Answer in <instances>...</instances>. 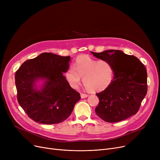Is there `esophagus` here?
Listing matches in <instances>:
<instances>
[{
    "label": "esophagus",
    "instance_id": "obj_1",
    "mask_svg": "<svg viewBox=\"0 0 160 160\" xmlns=\"http://www.w3.org/2000/svg\"><path fill=\"white\" fill-rule=\"evenodd\" d=\"M80 96H81V98H85L88 97L89 96V95L86 94V93H81V94H80Z\"/></svg>",
    "mask_w": 160,
    "mask_h": 160
}]
</instances>
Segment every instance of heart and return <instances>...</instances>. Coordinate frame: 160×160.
<instances>
[{
  "label": "heart",
  "instance_id": "heart-1",
  "mask_svg": "<svg viewBox=\"0 0 160 160\" xmlns=\"http://www.w3.org/2000/svg\"><path fill=\"white\" fill-rule=\"evenodd\" d=\"M112 65L106 60H98L88 55L78 56L74 67H69L65 72V78L73 89H77L83 78V84L90 91L104 90L110 85L113 78Z\"/></svg>",
  "mask_w": 160,
  "mask_h": 160
}]
</instances>
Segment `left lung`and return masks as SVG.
<instances>
[{
    "instance_id": "obj_1",
    "label": "left lung",
    "mask_w": 160,
    "mask_h": 160,
    "mask_svg": "<svg viewBox=\"0 0 160 160\" xmlns=\"http://www.w3.org/2000/svg\"><path fill=\"white\" fill-rule=\"evenodd\" d=\"M96 58L110 62L114 78L106 89L97 93L99 103L95 113L106 122H116L135 115L147 93V72L145 65L134 56L121 50H109Z\"/></svg>"
}]
</instances>
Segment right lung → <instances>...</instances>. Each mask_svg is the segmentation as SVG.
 <instances>
[{
  "label": "right lung",
  "instance_id": "1",
  "mask_svg": "<svg viewBox=\"0 0 160 160\" xmlns=\"http://www.w3.org/2000/svg\"><path fill=\"white\" fill-rule=\"evenodd\" d=\"M70 56L44 52L24 62L15 74L18 100L24 112L35 122L54 124L71 114L80 95L67 82L63 72L69 68ZM46 82L41 90L35 82Z\"/></svg>",
  "mask_w": 160,
  "mask_h": 160
}]
</instances>
